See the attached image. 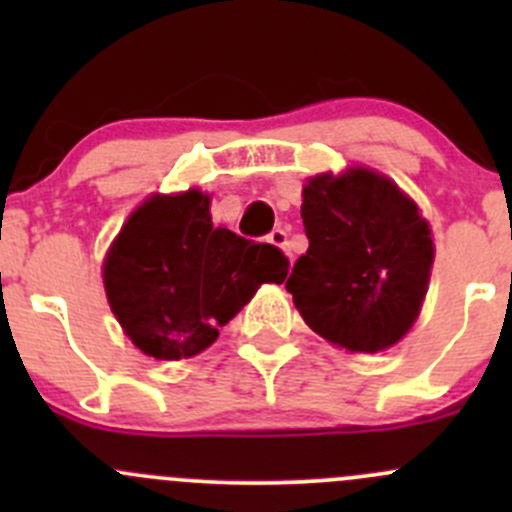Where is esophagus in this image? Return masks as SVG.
Wrapping results in <instances>:
<instances>
[{
	"label": "esophagus",
	"mask_w": 512,
	"mask_h": 512,
	"mask_svg": "<svg viewBox=\"0 0 512 512\" xmlns=\"http://www.w3.org/2000/svg\"><path fill=\"white\" fill-rule=\"evenodd\" d=\"M267 242H270V245H275L277 250H282V252H287L289 255V242H287V230H282V227H277V230H272L270 235H267Z\"/></svg>",
	"instance_id": "34e87169"
}]
</instances>
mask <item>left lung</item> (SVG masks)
I'll return each instance as SVG.
<instances>
[{"label":"left lung","instance_id":"obj_1","mask_svg":"<svg viewBox=\"0 0 512 512\" xmlns=\"http://www.w3.org/2000/svg\"><path fill=\"white\" fill-rule=\"evenodd\" d=\"M302 223L309 250L285 287L309 329L349 354L399 344L421 314L436 257L416 200L389 175L347 165L307 178Z\"/></svg>","mask_w":512,"mask_h":512}]
</instances>
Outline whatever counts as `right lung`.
<instances>
[{"label":"right lung","mask_w":512,"mask_h":512,"mask_svg":"<svg viewBox=\"0 0 512 512\" xmlns=\"http://www.w3.org/2000/svg\"><path fill=\"white\" fill-rule=\"evenodd\" d=\"M198 188L153 193L133 210L103 257L108 307L146 356H198L262 285H282L277 247L215 227Z\"/></svg>","instance_id":"1"}]
</instances>
